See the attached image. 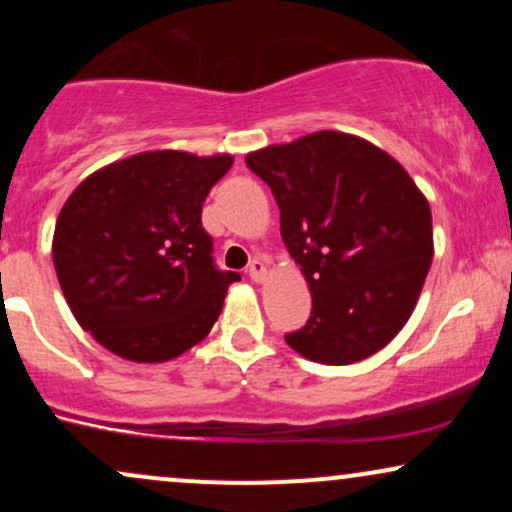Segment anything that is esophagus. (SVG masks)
<instances>
[{
    "label": "esophagus",
    "instance_id": "34e87169",
    "mask_svg": "<svg viewBox=\"0 0 512 512\" xmlns=\"http://www.w3.org/2000/svg\"><path fill=\"white\" fill-rule=\"evenodd\" d=\"M248 274H250L252 281L262 284V281L267 279V264H264V260H252L250 267H248Z\"/></svg>",
    "mask_w": 512,
    "mask_h": 512
}]
</instances>
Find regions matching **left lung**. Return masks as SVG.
<instances>
[{
  "mask_svg": "<svg viewBox=\"0 0 512 512\" xmlns=\"http://www.w3.org/2000/svg\"><path fill=\"white\" fill-rule=\"evenodd\" d=\"M245 163L281 211L313 310L286 344L308 361L349 366L407 325L433 257L431 207L390 154L322 129L252 151Z\"/></svg>",
  "mask_w": 512,
  "mask_h": 512,
  "instance_id": "1",
  "label": "left lung"
}]
</instances>
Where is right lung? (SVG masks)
<instances>
[{
  "label": "right lung",
  "instance_id": "add662e5",
  "mask_svg": "<svg viewBox=\"0 0 512 512\" xmlns=\"http://www.w3.org/2000/svg\"><path fill=\"white\" fill-rule=\"evenodd\" d=\"M233 156L144 151L91 173L57 216L52 262L81 327L115 356L163 363L202 342L238 272H219L202 204Z\"/></svg>",
  "mask_w": 512,
  "mask_h": 512
}]
</instances>
